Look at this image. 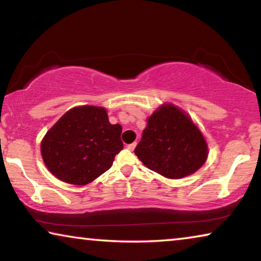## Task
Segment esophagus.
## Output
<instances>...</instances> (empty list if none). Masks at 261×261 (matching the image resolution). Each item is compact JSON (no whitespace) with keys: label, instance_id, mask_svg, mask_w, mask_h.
Segmentation results:
<instances>
[{"label":"esophagus","instance_id":"esophagus-1","mask_svg":"<svg viewBox=\"0 0 261 261\" xmlns=\"http://www.w3.org/2000/svg\"><path fill=\"white\" fill-rule=\"evenodd\" d=\"M135 147H136V143H132V144H129V145H127V148H129L130 151H134Z\"/></svg>","mask_w":261,"mask_h":261}]
</instances>
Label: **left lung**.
Returning a JSON list of instances; mask_svg holds the SVG:
<instances>
[{
  "mask_svg": "<svg viewBox=\"0 0 261 261\" xmlns=\"http://www.w3.org/2000/svg\"><path fill=\"white\" fill-rule=\"evenodd\" d=\"M135 154L151 170L177 179L199 169L208 153L191 118L175 106L166 105L148 117Z\"/></svg>",
  "mask_w": 261,
  "mask_h": 261,
  "instance_id": "left-lung-1",
  "label": "left lung"
}]
</instances>
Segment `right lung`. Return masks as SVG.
I'll use <instances>...</instances> for the list:
<instances>
[{
	"label": "right lung",
	"instance_id": "obj_1",
	"mask_svg": "<svg viewBox=\"0 0 261 261\" xmlns=\"http://www.w3.org/2000/svg\"><path fill=\"white\" fill-rule=\"evenodd\" d=\"M121 134L122 126L110 124L103 108H72L43 138V162L63 182L85 185L113 166L115 155L123 149Z\"/></svg>",
	"mask_w": 261,
	"mask_h": 261
}]
</instances>
